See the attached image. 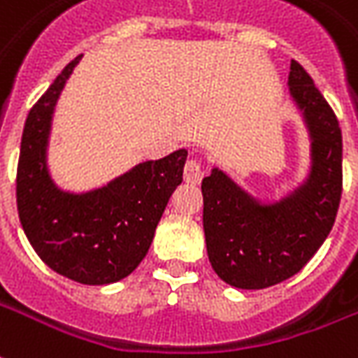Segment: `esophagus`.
<instances>
[{
    "instance_id": "1",
    "label": "esophagus",
    "mask_w": 358,
    "mask_h": 358,
    "mask_svg": "<svg viewBox=\"0 0 358 358\" xmlns=\"http://www.w3.org/2000/svg\"><path fill=\"white\" fill-rule=\"evenodd\" d=\"M203 165H201V161L197 159H187L186 166H184V180H186L187 184H192V186H197L201 180H203Z\"/></svg>"
}]
</instances>
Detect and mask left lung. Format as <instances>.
Segmentation results:
<instances>
[{"instance_id":"1","label":"left lung","mask_w":358,"mask_h":358,"mask_svg":"<svg viewBox=\"0 0 358 358\" xmlns=\"http://www.w3.org/2000/svg\"><path fill=\"white\" fill-rule=\"evenodd\" d=\"M288 87L311 138V172L290 195L262 205L226 172L203 178V227L210 266L235 288L260 290L290 279L320 248L341 199V129L301 64L290 62Z\"/></svg>"}]
</instances>
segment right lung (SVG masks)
<instances>
[{
	"instance_id": "right-lung-1",
	"label": "right lung",
	"mask_w": 358,
	"mask_h": 358,
	"mask_svg": "<svg viewBox=\"0 0 358 358\" xmlns=\"http://www.w3.org/2000/svg\"><path fill=\"white\" fill-rule=\"evenodd\" d=\"M83 55L60 71L26 117L17 169V208L41 260L81 285H110L131 275L150 250L187 152L140 163L89 193L62 192L47 171L52 110Z\"/></svg>"
}]
</instances>
